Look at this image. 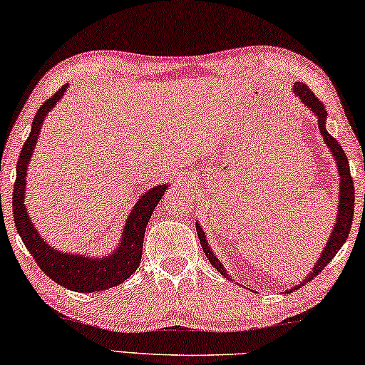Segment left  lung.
Returning <instances> with one entry per match:
<instances>
[{
	"instance_id": "obj_1",
	"label": "left lung",
	"mask_w": 365,
	"mask_h": 365,
	"mask_svg": "<svg viewBox=\"0 0 365 365\" xmlns=\"http://www.w3.org/2000/svg\"><path fill=\"white\" fill-rule=\"evenodd\" d=\"M294 93L302 99V103L308 106V108L313 110V114L318 117V128H319V132H322L324 142H327L329 150H331V153L336 158V161H338V170H339V176H341V194H339L341 197H339L338 220H336V225H334V230L331 233V238H329V241H328L327 248L323 250L322 256L318 257V262L315 264V267L312 269L310 276L305 279V282H302V285H304V284L308 282V280L317 277L318 274L329 264V261H331L334 255L341 250V246L344 245L347 235H349V232H351L352 217H354L356 194H354V182H352V176H351V171H349V161H347V156L344 153V150L341 148L338 140L329 135V133L327 132V128H324V120H327V109H324L323 103L315 96V93H313L310 88L304 85V83H295ZM197 235H199L200 245H202V248H204V253L207 256V259L210 261V264L214 266L217 271H220L223 276H225L223 266L220 264V261H218L217 257L214 256V253H212V250L209 248V245H207V241H205L204 232H202V228H199V227H197ZM299 287H300V285H299ZM295 289H292V290H295Z\"/></svg>"
}]
</instances>
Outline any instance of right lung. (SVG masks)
I'll return each mask as SVG.
<instances>
[{"label": "right lung", "mask_w": 365, "mask_h": 365, "mask_svg": "<svg viewBox=\"0 0 365 365\" xmlns=\"http://www.w3.org/2000/svg\"><path fill=\"white\" fill-rule=\"evenodd\" d=\"M66 91V85L61 86L57 93L52 94L46 103L41 106L37 114L34 115L32 128L27 140L22 145L18 170H16V181L13 189V217L21 240L24 241L26 248L29 250L34 259L53 282L60 284L61 287L76 290V292H101L108 290L114 285H119L132 276L140 266L143 248V237L147 230L148 220L153 214L156 204L163 197L165 186H156L145 192L137 205L133 207L132 214L128 215L127 225L122 235L119 248L112 256L86 257L80 255H66L55 251L53 248L38 237L36 227L32 225L24 207V187L27 165H29L32 150L36 147L37 137L41 133L42 122L46 115L60 98Z\"/></svg>", "instance_id": "add662e5"}]
</instances>
